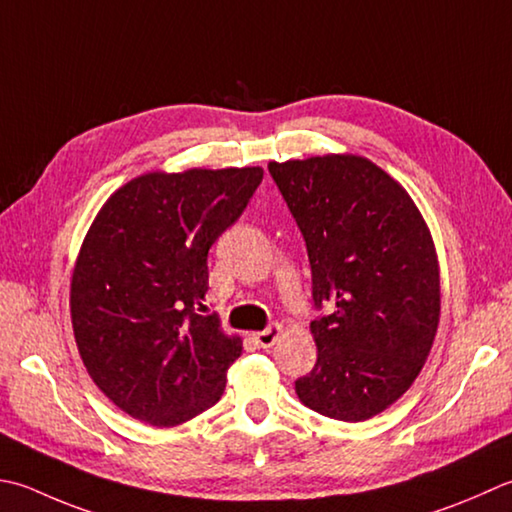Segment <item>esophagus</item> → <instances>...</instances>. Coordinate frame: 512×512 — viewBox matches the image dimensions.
<instances>
[{"instance_id":"esophagus-1","label":"esophagus","mask_w":512,"mask_h":512,"mask_svg":"<svg viewBox=\"0 0 512 512\" xmlns=\"http://www.w3.org/2000/svg\"><path fill=\"white\" fill-rule=\"evenodd\" d=\"M282 335H284V326L273 324V326H268L266 330H259V333H255V342H257V346L270 348V346H275V342Z\"/></svg>"}]
</instances>
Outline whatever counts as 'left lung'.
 Instances as JSON below:
<instances>
[{
	"instance_id": "left-lung-1",
	"label": "left lung",
	"mask_w": 512,
	"mask_h": 512,
	"mask_svg": "<svg viewBox=\"0 0 512 512\" xmlns=\"http://www.w3.org/2000/svg\"><path fill=\"white\" fill-rule=\"evenodd\" d=\"M306 239L313 299L333 313L310 324L317 364L299 402L364 422L413 386L433 348L442 290L433 235L406 188L362 155L270 162Z\"/></svg>"
}]
</instances>
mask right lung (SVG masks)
I'll list each match as a JSON object with an SVG mask.
<instances>
[{
  "mask_svg": "<svg viewBox=\"0 0 512 512\" xmlns=\"http://www.w3.org/2000/svg\"><path fill=\"white\" fill-rule=\"evenodd\" d=\"M264 170H150L99 208L70 277V322L90 379L119 410L170 428L215 406L242 337L206 308L208 250Z\"/></svg>",
  "mask_w": 512,
  "mask_h": 512,
  "instance_id": "1",
  "label": "right lung"
}]
</instances>
